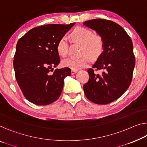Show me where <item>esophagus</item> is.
I'll return each instance as SVG.
<instances>
[{
	"instance_id": "34e87169",
	"label": "esophagus",
	"mask_w": 147,
	"mask_h": 147,
	"mask_svg": "<svg viewBox=\"0 0 147 147\" xmlns=\"http://www.w3.org/2000/svg\"><path fill=\"white\" fill-rule=\"evenodd\" d=\"M77 71H78V70H74V69H72V70H71V74H75L76 73H77Z\"/></svg>"
}]
</instances>
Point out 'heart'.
Wrapping results in <instances>:
<instances>
[{"mask_svg":"<svg viewBox=\"0 0 147 147\" xmlns=\"http://www.w3.org/2000/svg\"><path fill=\"white\" fill-rule=\"evenodd\" d=\"M70 39L73 43L82 45L80 58H69L64 59L61 64L64 67L78 70L86 67L90 63L88 55L93 59H97L102 55L104 51V39L101 35L93 34L92 30L83 27H77L70 34ZM69 45L66 38L63 37L58 41L56 50L58 55L65 57L68 53Z\"/></svg>","mask_w":147,"mask_h":147,"instance_id":"obj_1","label":"heart"}]
</instances>
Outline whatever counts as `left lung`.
<instances>
[{"mask_svg": "<svg viewBox=\"0 0 147 147\" xmlns=\"http://www.w3.org/2000/svg\"><path fill=\"white\" fill-rule=\"evenodd\" d=\"M96 30L104 39L102 55L93 65L101 74L89 69L88 81L83 86L85 95L90 101L97 104H108L118 99L129 87L135 65L133 45L125 30L117 23L108 20L94 19L83 23Z\"/></svg>", "mask_w": 147, "mask_h": 147, "instance_id": "obj_1", "label": "left lung"}]
</instances>
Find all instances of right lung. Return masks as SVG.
<instances>
[{
	"label": "right lung",
	"instance_id": "right-lung-1",
	"mask_svg": "<svg viewBox=\"0 0 147 147\" xmlns=\"http://www.w3.org/2000/svg\"><path fill=\"white\" fill-rule=\"evenodd\" d=\"M74 25L47 24L36 27L19 39L14 56L15 77L23 95L33 104L45 106L56 101L64 79L71 74L67 67L50 72L60 63L58 41Z\"/></svg>",
	"mask_w": 147,
	"mask_h": 147
}]
</instances>
